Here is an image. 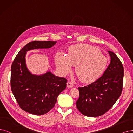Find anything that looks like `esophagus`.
<instances>
[{"mask_svg": "<svg viewBox=\"0 0 133 133\" xmlns=\"http://www.w3.org/2000/svg\"><path fill=\"white\" fill-rule=\"evenodd\" d=\"M67 86L68 88H73V87H74V85H73V84L71 82H68L67 83Z\"/></svg>", "mask_w": 133, "mask_h": 133, "instance_id": "obj_1", "label": "esophagus"}]
</instances>
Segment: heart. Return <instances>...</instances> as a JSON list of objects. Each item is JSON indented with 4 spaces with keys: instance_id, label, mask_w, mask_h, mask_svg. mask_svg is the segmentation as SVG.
I'll list each match as a JSON object with an SVG mask.
<instances>
[{
    "instance_id": "b5f03b06",
    "label": "heart",
    "mask_w": 133,
    "mask_h": 133,
    "mask_svg": "<svg viewBox=\"0 0 133 133\" xmlns=\"http://www.w3.org/2000/svg\"><path fill=\"white\" fill-rule=\"evenodd\" d=\"M55 63L63 75L70 73L73 66H77V75L82 82L87 83L99 79L104 75L107 66V58L102 55L99 49L85 44L70 46L67 55L62 52L57 53Z\"/></svg>"
}]
</instances>
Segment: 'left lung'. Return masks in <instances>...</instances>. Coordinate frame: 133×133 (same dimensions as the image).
<instances>
[{
	"label": "left lung",
	"instance_id": "obj_1",
	"mask_svg": "<svg viewBox=\"0 0 133 133\" xmlns=\"http://www.w3.org/2000/svg\"><path fill=\"white\" fill-rule=\"evenodd\" d=\"M110 63L104 75L91 84L78 88L79 97L76 101L78 110L90 117L101 116L118 99L122 91L124 69L116 54L108 51Z\"/></svg>",
	"mask_w": 133,
	"mask_h": 133
}]
</instances>
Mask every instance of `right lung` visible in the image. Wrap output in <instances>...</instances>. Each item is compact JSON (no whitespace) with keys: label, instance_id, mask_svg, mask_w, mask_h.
<instances>
[{"label":"right lung","instance_id":"right-lung-1","mask_svg":"<svg viewBox=\"0 0 133 133\" xmlns=\"http://www.w3.org/2000/svg\"><path fill=\"white\" fill-rule=\"evenodd\" d=\"M55 41H33L17 54L11 68V88L21 109L29 114L43 115L55 106L58 95L66 89L67 79L54 75L50 71L34 75L26 65L27 52L38 49H48Z\"/></svg>","mask_w":133,"mask_h":133}]
</instances>
